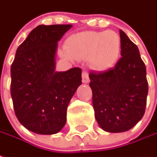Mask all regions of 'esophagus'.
Segmentation results:
<instances>
[{"mask_svg":"<svg viewBox=\"0 0 157 157\" xmlns=\"http://www.w3.org/2000/svg\"><path fill=\"white\" fill-rule=\"evenodd\" d=\"M82 82L83 83H88L89 82V76H88V73L86 71L82 72Z\"/></svg>","mask_w":157,"mask_h":157,"instance_id":"1","label":"esophagus"}]
</instances>
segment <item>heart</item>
<instances>
[{
  "label": "heart",
  "instance_id": "obj_1",
  "mask_svg": "<svg viewBox=\"0 0 157 157\" xmlns=\"http://www.w3.org/2000/svg\"><path fill=\"white\" fill-rule=\"evenodd\" d=\"M121 52V39L117 32L83 31L69 37L60 55L66 59H88L90 67L105 71L115 66Z\"/></svg>",
  "mask_w": 157,
  "mask_h": 157
}]
</instances>
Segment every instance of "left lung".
Here are the masks:
<instances>
[{
	"mask_svg": "<svg viewBox=\"0 0 157 157\" xmlns=\"http://www.w3.org/2000/svg\"><path fill=\"white\" fill-rule=\"evenodd\" d=\"M121 58L104 72H90L95 118L105 132H122L133 128L145 111L148 94L146 68L139 48L121 29Z\"/></svg>",
	"mask_w": 157,
	"mask_h": 157,
	"instance_id": "left-lung-1",
	"label": "left lung"
}]
</instances>
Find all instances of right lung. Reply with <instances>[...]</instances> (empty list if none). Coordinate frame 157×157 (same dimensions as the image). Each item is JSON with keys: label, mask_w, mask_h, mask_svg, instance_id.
<instances>
[{"label": "right lung", "mask_w": 157, "mask_h": 157, "mask_svg": "<svg viewBox=\"0 0 157 157\" xmlns=\"http://www.w3.org/2000/svg\"><path fill=\"white\" fill-rule=\"evenodd\" d=\"M71 25H39L16 51L11 96L17 120L38 134H55L66 123L71 99L82 84V70L55 71L58 42Z\"/></svg>", "instance_id": "add662e5"}]
</instances>
